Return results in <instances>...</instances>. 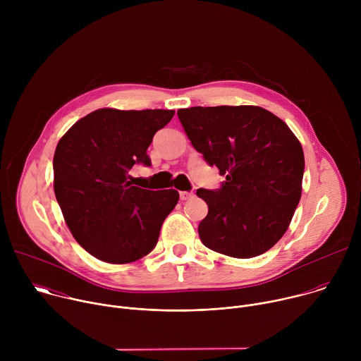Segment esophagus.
<instances>
[{"label":"esophagus","instance_id":"34e87169","mask_svg":"<svg viewBox=\"0 0 361 361\" xmlns=\"http://www.w3.org/2000/svg\"><path fill=\"white\" fill-rule=\"evenodd\" d=\"M192 195H194V194H192V191H181V192H180V200L185 201V200L191 198Z\"/></svg>","mask_w":361,"mask_h":361}]
</instances>
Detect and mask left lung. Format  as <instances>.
Wrapping results in <instances>:
<instances>
[{
  "instance_id": "left-lung-1",
  "label": "left lung",
  "mask_w": 361,
  "mask_h": 361,
  "mask_svg": "<svg viewBox=\"0 0 361 361\" xmlns=\"http://www.w3.org/2000/svg\"><path fill=\"white\" fill-rule=\"evenodd\" d=\"M177 116L204 161L226 176L220 188L197 190L209 205L198 226L201 243L235 259L270 250L288 228L301 197L300 141L262 107H191Z\"/></svg>"
}]
</instances>
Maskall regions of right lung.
<instances>
[{"label": "right lung", "mask_w": 361, "mask_h": 361, "mask_svg": "<svg viewBox=\"0 0 361 361\" xmlns=\"http://www.w3.org/2000/svg\"><path fill=\"white\" fill-rule=\"evenodd\" d=\"M173 110L101 109L78 120L54 154V192L77 243L95 259L124 264L156 247L178 191L131 185L135 164L151 166L147 148Z\"/></svg>", "instance_id": "obj_1"}]
</instances>
